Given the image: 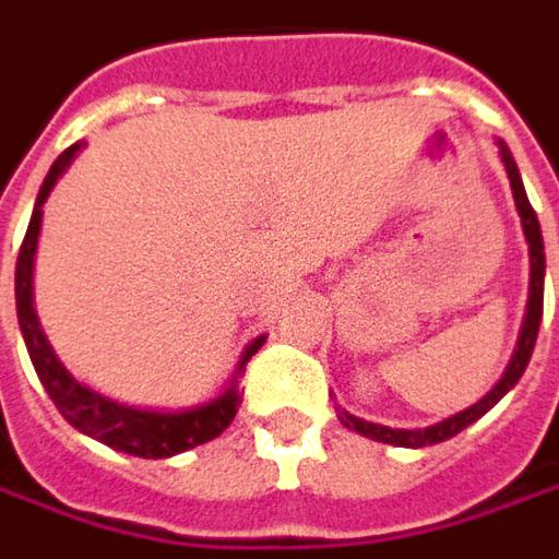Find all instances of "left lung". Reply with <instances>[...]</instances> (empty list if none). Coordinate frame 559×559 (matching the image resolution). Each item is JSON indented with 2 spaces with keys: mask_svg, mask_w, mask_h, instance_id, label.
<instances>
[{
  "mask_svg": "<svg viewBox=\"0 0 559 559\" xmlns=\"http://www.w3.org/2000/svg\"><path fill=\"white\" fill-rule=\"evenodd\" d=\"M501 159H504V168H508V178H511V190H514L516 212H520V221H523V234H526V242H530V307H526V320H523V332H520V341H516L514 359L508 366V372L501 376L492 391L483 396L480 403H474L471 409L459 412L452 418H445L440 425L425 430H403V428H384V425H372V421H362V418H354L347 412H341V421L347 428H354L362 437L369 440H378V443H391V445H406V449H421V445L443 443L449 437L462 433L464 428H471L477 418H483L486 412L496 406L498 400L504 393L514 388L520 376L526 372L530 366V357H533L535 338H538V325H542V307H545V242H542V227H538V218H535L533 205L526 200V190H523V181H520V171H516L514 156L511 150L501 144Z\"/></svg>",
  "mask_w": 559,
  "mask_h": 559,
  "instance_id": "1",
  "label": "left lung"
}]
</instances>
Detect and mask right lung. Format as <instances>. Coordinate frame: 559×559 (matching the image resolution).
<instances>
[{
  "mask_svg": "<svg viewBox=\"0 0 559 559\" xmlns=\"http://www.w3.org/2000/svg\"><path fill=\"white\" fill-rule=\"evenodd\" d=\"M79 144L67 147L55 159V166L48 168L39 197H36V209L26 227L24 246L17 254V271H14V298H17V323L24 332L26 350L33 359V369L43 381V388L51 396V403L58 406L63 418L82 433L95 437L104 445H110L116 452H129L138 459H168L187 452L193 445L215 440L221 430L234 421L236 409L242 403V393L230 388V391L187 412H147L131 409L122 403H114L100 393L88 391L85 384H79L76 378L63 369L51 344L45 341L36 310H33V254H36V239H39V224H43V202L48 200L55 181L63 175V168L70 166V159L76 156ZM264 344V338H254L246 350V357L239 362V369L252 359V354Z\"/></svg>",
  "mask_w": 559,
  "mask_h": 559,
  "instance_id": "1",
  "label": "right lung"
}]
</instances>
